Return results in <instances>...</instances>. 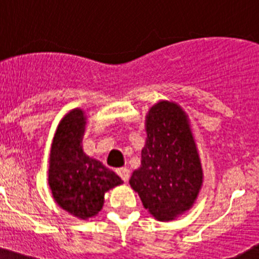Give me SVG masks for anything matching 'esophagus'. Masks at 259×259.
Masks as SVG:
<instances>
[{"mask_svg":"<svg viewBox=\"0 0 259 259\" xmlns=\"http://www.w3.org/2000/svg\"><path fill=\"white\" fill-rule=\"evenodd\" d=\"M116 173L119 174V177H120V178H121L122 180H124V182H127V180H129V177H130V170H129V169L126 168V166H124V168L117 169Z\"/></svg>","mask_w":259,"mask_h":259,"instance_id":"esophagus-1","label":"esophagus"}]
</instances>
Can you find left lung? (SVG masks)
Listing matches in <instances>:
<instances>
[{
    "label": "left lung",
    "mask_w": 259,
    "mask_h": 259,
    "mask_svg": "<svg viewBox=\"0 0 259 259\" xmlns=\"http://www.w3.org/2000/svg\"><path fill=\"white\" fill-rule=\"evenodd\" d=\"M145 127L142 164L133 171L130 187L154 218L173 221L193 207L202 188L197 144L187 114L171 101L151 106Z\"/></svg>",
    "instance_id": "left-lung-1"
}]
</instances>
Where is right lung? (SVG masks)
Instances as JSON below:
<instances>
[{
  "label": "right lung",
  "mask_w": 259,
  "mask_h": 259,
  "mask_svg": "<svg viewBox=\"0 0 259 259\" xmlns=\"http://www.w3.org/2000/svg\"><path fill=\"white\" fill-rule=\"evenodd\" d=\"M86 117L81 109L69 111L60 121L50 153L49 185L55 202L86 221L104 205V195L122 180L81 146Z\"/></svg>",
  "instance_id": "obj_1"
}]
</instances>
